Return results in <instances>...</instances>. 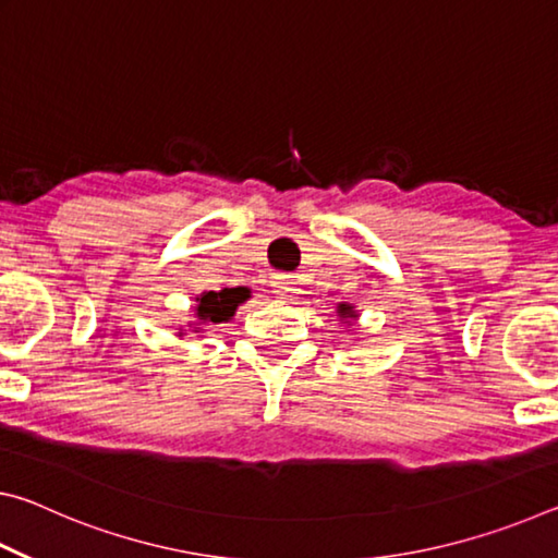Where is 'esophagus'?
Instances as JSON below:
<instances>
[{"instance_id":"34e87169","label":"esophagus","mask_w":558,"mask_h":558,"mask_svg":"<svg viewBox=\"0 0 558 558\" xmlns=\"http://www.w3.org/2000/svg\"><path fill=\"white\" fill-rule=\"evenodd\" d=\"M272 292H276L280 300H295L300 295V288H298V282L292 280V278L280 276V278L272 280Z\"/></svg>"}]
</instances>
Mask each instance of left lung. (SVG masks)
<instances>
[{
  "label": "left lung",
  "mask_w": 558,
  "mask_h": 558,
  "mask_svg": "<svg viewBox=\"0 0 558 558\" xmlns=\"http://www.w3.org/2000/svg\"><path fill=\"white\" fill-rule=\"evenodd\" d=\"M337 317H339V323L352 325V319H356L359 313L354 310V305H349V302H339V305H337Z\"/></svg>",
  "instance_id": "obj_1"
}]
</instances>
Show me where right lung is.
I'll list each match as a JSON object with an SVG mask.
<instances>
[{"label": "right lung", "instance_id": "add662e5", "mask_svg": "<svg viewBox=\"0 0 558 558\" xmlns=\"http://www.w3.org/2000/svg\"><path fill=\"white\" fill-rule=\"evenodd\" d=\"M248 300L245 295V290L241 288H223V290H209V292H202V295L194 298V319L196 323H189L194 329L192 332H199L202 325H221V323H229V319L235 315V310H239L241 302ZM184 335V329L179 332V337Z\"/></svg>", "mask_w": 558, "mask_h": 558}]
</instances>
